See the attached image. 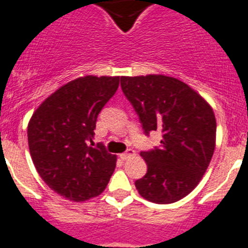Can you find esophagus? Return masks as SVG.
I'll list each match as a JSON object with an SVG mask.
<instances>
[{
	"instance_id": "obj_1",
	"label": "esophagus",
	"mask_w": 248,
	"mask_h": 248,
	"mask_svg": "<svg viewBox=\"0 0 248 248\" xmlns=\"http://www.w3.org/2000/svg\"><path fill=\"white\" fill-rule=\"evenodd\" d=\"M136 153H135V151H134V149H127V151L124 152V153H122V155H120L121 158L124 159H128V158H131V157H134V155H135Z\"/></svg>"
}]
</instances>
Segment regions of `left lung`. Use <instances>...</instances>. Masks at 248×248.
<instances>
[{
    "mask_svg": "<svg viewBox=\"0 0 248 248\" xmlns=\"http://www.w3.org/2000/svg\"><path fill=\"white\" fill-rule=\"evenodd\" d=\"M121 87L145 134L162 132L161 147L140 153L148 171L135 181L138 192L159 204L184 198L198 185L215 151L211 105L190 86L169 76L121 77Z\"/></svg>",
    "mask_w": 248,
    "mask_h": 248,
    "instance_id": "8db88e82",
    "label": "left lung"
}]
</instances>
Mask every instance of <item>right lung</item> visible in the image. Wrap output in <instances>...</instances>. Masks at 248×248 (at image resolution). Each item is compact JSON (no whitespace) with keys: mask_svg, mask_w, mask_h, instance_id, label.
<instances>
[{"mask_svg":"<svg viewBox=\"0 0 248 248\" xmlns=\"http://www.w3.org/2000/svg\"><path fill=\"white\" fill-rule=\"evenodd\" d=\"M120 77L85 76L59 87L28 124L31 157L42 180L59 196L83 202L104 192L117 157L95 145L97 114L114 95Z\"/></svg>","mask_w":248,"mask_h":248,"instance_id":"1","label":"right lung"}]
</instances>
